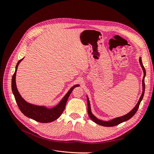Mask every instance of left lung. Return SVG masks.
Listing matches in <instances>:
<instances>
[{
  "label": "left lung",
  "mask_w": 154,
  "mask_h": 154,
  "mask_svg": "<svg viewBox=\"0 0 154 154\" xmlns=\"http://www.w3.org/2000/svg\"><path fill=\"white\" fill-rule=\"evenodd\" d=\"M139 63H140L141 66L143 69V71L144 72V76L143 78V81H142V83H143V92H142V94L140 97V98H139L137 103L136 104V105L134 106V108L130 111L128 113H127V114H125L123 116H121V117H118V118H116L113 119H111L110 121H108V122H106V121H102L100 120L99 119H97L95 116L93 115V114L91 112V105H90V101L89 100H88V97L87 96V111H88V116H89L90 118L93 121V122H95L96 123L100 125L101 126H103V127H114V126H116L118 125L120 123H122L124 122H126V121H127L128 119H130L132 117H133L134 115L136 113V112L139 108V106L140 105L141 101L143 100V97L144 96V88H145V85H144V77L146 76V71H145V69H144L143 63H142V60H141V58L140 57L139 58Z\"/></svg>",
  "instance_id": "left-lung-1"
}]
</instances>
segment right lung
Here are the masks:
<instances>
[{
	"label": "right lung",
	"instance_id": "right-lung-1",
	"mask_svg": "<svg viewBox=\"0 0 154 154\" xmlns=\"http://www.w3.org/2000/svg\"><path fill=\"white\" fill-rule=\"evenodd\" d=\"M23 59H24V58L18 62L15 67V72L13 74L11 80L12 92L14 96H15L18 108H19L22 112L26 116H27V118L34 119L36 121V122L40 123L52 122L53 121L57 119L61 116L65 109V107H66V105L69 95L71 94V93L74 88L80 85L78 84L72 86L70 88L67 94L64 96L62 100L60 101V103L57 105L53 107V108L49 109L47 108L45 106H38L29 103L28 102L25 101V100L23 99V97L19 94V92H18L16 85L15 79L17 68L18 65H19V63Z\"/></svg>",
	"mask_w": 154,
	"mask_h": 154
}]
</instances>
